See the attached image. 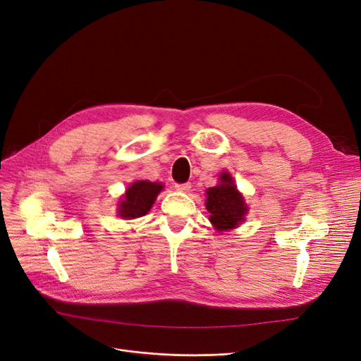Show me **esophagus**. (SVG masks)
Returning <instances> with one entry per match:
<instances>
[{"label":"esophagus","instance_id":"esophagus-1","mask_svg":"<svg viewBox=\"0 0 361 361\" xmlns=\"http://www.w3.org/2000/svg\"><path fill=\"white\" fill-rule=\"evenodd\" d=\"M174 188H176L178 191L187 192V191H190V188H191V183H190V182H185V183H174Z\"/></svg>","mask_w":361,"mask_h":361}]
</instances>
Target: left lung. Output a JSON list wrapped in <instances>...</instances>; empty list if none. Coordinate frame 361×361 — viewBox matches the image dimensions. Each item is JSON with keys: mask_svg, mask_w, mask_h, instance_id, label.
Returning a JSON list of instances; mask_svg holds the SVG:
<instances>
[{"mask_svg": "<svg viewBox=\"0 0 361 361\" xmlns=\"http://www.w3.org/2000/svg\"><path fill=\"white\" fill-rule=\"evenodd\" d=\"M206 209L211 212L209 220L218 231H228L244 220L247 206L238 192L228 173H221L220 183L206 190Z\"/></svg>", "mask_w": 361, "mask_h": 361, "instance_id": "left-lung-1", "label": "left lung"}]
</instances>
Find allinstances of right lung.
Returning a JSON list of instances; mask_svg holds the SVG:
<instances>
[{"label": "right lung", "instance_id": "1", "mask_svg": "<svg viewBox=\"0 0 361 361\" xmlns=\"http://www.w3.org/2000/svg\"><path fill=\"white\" fill-rule=\"evenodd\" d=\"M162 190V183L149 180H137L126 190L123 200L118 204V215L125 220H133L146 215L157 195Z\"/></svg>", "mask_w": 361, "mask_h": 361}]
</instances>
